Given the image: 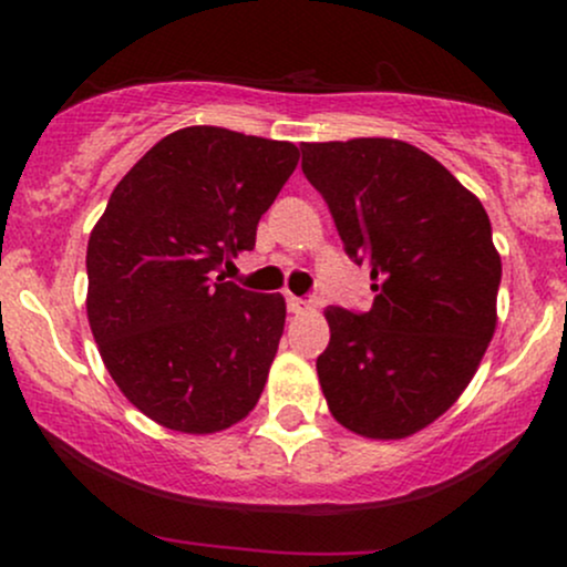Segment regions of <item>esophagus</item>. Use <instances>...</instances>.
<instances>
[{"instance_id": "1", "label": "esophagus", "mask_w": 567, "mask_h": 567, "mask_svg": "<svg viewBox=\"0 0 567 567\" xmlns=\"http://www.w3.org/2000/svg\"><path fill=\"white\" fill-rule=\"evenodd\" d=\"M288 311L290 315H306V311H311V301L298 296H288Z\"/></svg>"}]
</instances>
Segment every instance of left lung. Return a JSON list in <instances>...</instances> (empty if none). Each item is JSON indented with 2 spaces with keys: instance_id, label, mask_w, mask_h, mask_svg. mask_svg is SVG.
<instances>
[{
  "instance_id": "1",
  "label": "left lung",
  "mask_w": 567,
  "mask_h": 567,
  "mask_svg": "<svg viewBox=\"0 0 567 567\" xmlns=\"http://www.w3.org/2000/svg\"><path fill=\"white\" fill-rule=\"evenodd\" d=\"M301 154L306 181L375 292L370 311L324 309V400L362 437H408L458 400L496 330L491 218L451 171L405 141L303 143Z\"/></svg>"
}]
</instances>
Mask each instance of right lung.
I'll list each match as a JSON object with an SVG mask.
<instances>
[{"label":"right lung","mask_w":567,"mask_h":567,"mask_svg":"<svg viewBox=\"0 0 567 567\" xmlns=\"http://www.w3.org/2000/svg\"><path fill=\"white\" fill-rule=\"evenodd\" d=\"M298 157L288 141L184 127L135 162L90 234L87 320L103 362L173 432L229 429L264 392L285 298L216 271L256 247Z\"/></svg>","instance_id":"obj_1"}]
</instances>
